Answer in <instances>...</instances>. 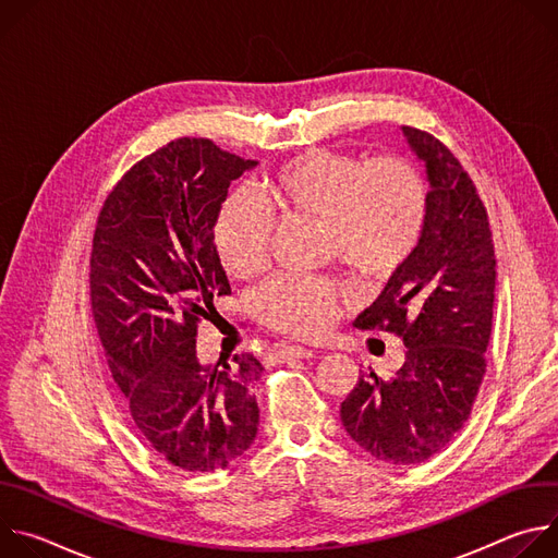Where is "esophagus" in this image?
<instances>
[{
    "label": "esophagus",
    "instance_id": "34e87169",
    "mask_svg": "<svg viewBox=\"0 0 558 558\" xmlns=\"http://www.w3.org/2000/svg\"><path fill=\"white\" fill-rule=\"evenodd\" d=\"M306 357H313V351L311 349H302V347H280L271 360L274 362H289V360H306Z\"/></svg>",
    "mask_w": 558,
    "mask_h": 558
}]
</instances>
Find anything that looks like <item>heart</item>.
Wrapping results in <instances>:
<instances>
[{"label": "heart", "instance_id": "heart-1", "mask_svg": "<svg viewBox=\"0 0 558 558\" xmlns=\"http://www.w3.org/2000/svg\"><path fill=\"white\" fill-rule=\"evenodd\" d=\"M258 203L282 220L320 222L325 254L375 280L413 258L428 222V185L402 156L364 163L347 151L308 149L265 181ZM262 210L241 192L218 209L214 247L231 278H254L267 265L271 220ZM338 298L331 278L282 276L256 293L254 311L274 331L315 338L331 325Z\"/></svg>", "mask_w": 558, "mask_h": 558}]
</instances>
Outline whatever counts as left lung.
I'll list each match as a JSON object with an SVG mask.
<instances>
[{"label":"left lung","mask_w":558,"mask_h":558,"mask_svg":"<svg viewBox=\"0 0 558 558\" xmlns=\"http://www.w3.org/2000/svg\"><path fill=\"white\" fill-rule=\"evenodd\" d=\"M402 130L428 170V222L413 258L390 276L355 327L395 333L407 360L388 379L362 371L340 417L375 459L413 465L454 439L480 395L497 260L488 211L468 172L433 134Z\"/></svg>","instance_id":"left-lung-1"}]
</instances>
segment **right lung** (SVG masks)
Here are the masks:
<instances>
[{
    "label": "right lung",
    "instance_id": "right-lung-1",
    "mask_svg": "<svg viewBox=\"0 0 558 558\" xmlns=\"http://www.w3.org/2000/svg\"><path fill=\"white\" fill-rule=\"evenodd\" d=\"M254 166L209 138H174L121 177L93 235L90 311L112 377L138 433L187 472L227 468L258 435L263 364L196 357L198 325L231 295L214 222L229 183Z\"/></svg>",
    "mask_w": 558,
    "mask_h": 558
}]
</instances>
